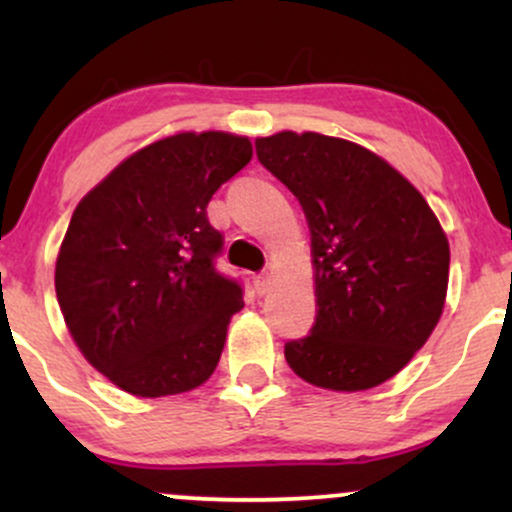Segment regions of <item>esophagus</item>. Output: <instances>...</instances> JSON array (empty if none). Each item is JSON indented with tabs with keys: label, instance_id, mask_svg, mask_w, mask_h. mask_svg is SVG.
I'll use <instances>...</instances> for the list:
<instances>
[{
	"label": "esophagus",
	"instance_id": "1",
	"mask_svg": "<svg viewBox=\"0 0 512 512\" xmlns=\"http://www.w3.org/2000/svg\"><path fill=\"white\" fill-rule=\"evenodd\" d=\"M252 286H255V291L260 293V296H264L269 289V274H257L252 276Z\"/></svg>",
	"mask_w": 512,
	"mask_h": 512
}]
</instances>
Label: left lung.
Instances as JSON below:
<instances>
[{"mask_svg":"<svg viewBox=\"0 0 512 512\" xmlns=\"http://www.w3.org/2000/svg\"><path fill=\"white\" fill-rule=\"evenodd\" d=\"M257 158L301 202L317 315L284 344L291 370L327 390H368L399 373L443 313L450 245L426 199L380 156L346 139L279 132Z\"/></svg>","mask_w":512,"mask_h":512,"instance_id":"left-lung-1","label":"left lung"}]
</instances>
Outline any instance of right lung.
<instances>
[{"label": "right lung", "instance_id": "obj_1", "mask_svg": "<svg viewBox=\"0 0 512 512\" xmlns=\"http://www.w3.org/2000/svg\"><path fill=\"white\" fill-rule=\"evenodd\" d=\"M250 139L182 132L122 161L74 209L55 269L64 322L93 368L137 397L195 390L219 363L243 286L216 269L211 195Z\"/></svg>", "mask_w": 512, "mask_h": 512}]
</instances>
